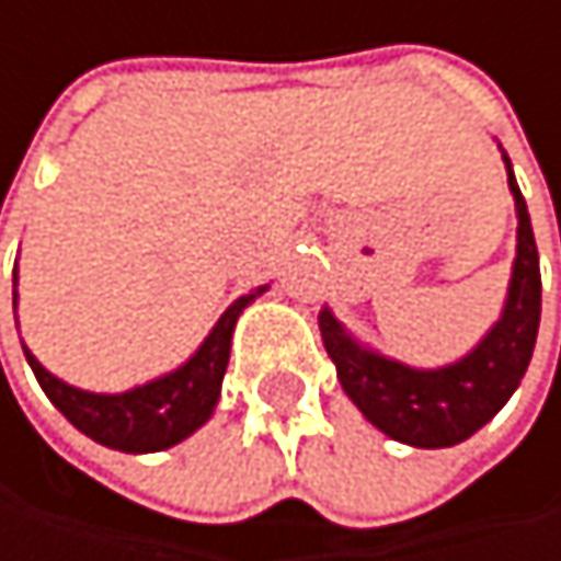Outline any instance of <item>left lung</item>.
<instances>
[{
  "label": "left lung",
  "mask_w": 561,
  "mask_h": 561,
  "mask_svg": "<svg viewBox=\"0 0 561 561\" xmlns=\"http://www.w3.org/2000/svg\"><path fill=\"white\" fill-rule=\"evenodd\" d=\"M510 192L519 211V244L510 300L500 323L467 359L447 369L419 373L356 346L327 310L320 313V336L330 359L336 363L343 392L379 431L402 444L450 447L467 440L506 405V399L526 376L539 333L542 277L526 198L513 179V169Z\"/></svg>",
  "instance_id": "8db88e82"
}]
</instances>
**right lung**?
Wrapping results in <instances>:
<instances>
[{"label": "right lung", "mask_w": 561, "mask_h": 561, "mask_svg": "<svg viewBox=\"0 0 561 561\" xmlns=\"http://www.w3.org/2000/svg\"><path fill=\"white\" fill-rule=\"evenodd\" d=\"M257 294H264V287ZM251 300H254V294L238 297L221 313V320L215 323V330L208 333L202 350L182 369H175L172 376L156 379L142 389L124 392V396H91V392L71 389L61 379H55L51 373H45L42 363L25 346L22 350H25V359H28L38 386L51 399V405L78 431H84L88 437H94L98 444L114 447V450L149 454V450L179 444L182 437H188L195 427H202L211 419L218 392H221L228 353H231L234 320Z\"/></svg>", "instance_id": "obj_1"}]
</instances>
